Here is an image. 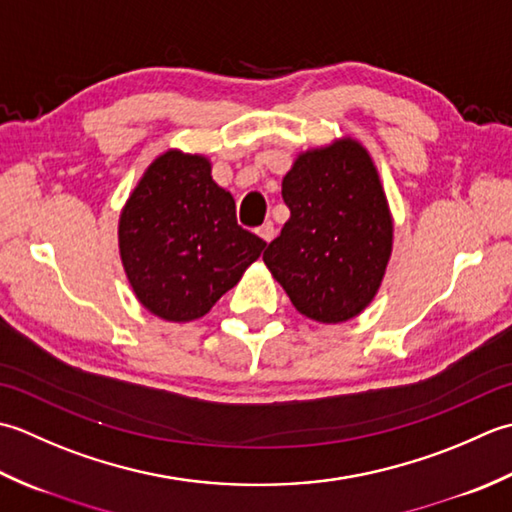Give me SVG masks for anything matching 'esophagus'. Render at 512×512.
<instances>
[{
	"label": "esophagus",
	"mask_w": 512,
	"mask_h": 512,
	"mask_svg": "<svg viewBox=\"0 0 512 512\" xmlns=\"http://www.w3.org/2000/svg\"><path fill=\"white\" fill-rule=\"evenodd\" d=\"M256 234L263 238L265 243H271V241H274V236H276V229H274V225H271V223H265V225H260L256 229Z\"/></svg>",
	"instance_id": "34e87169"
}]
</instances>
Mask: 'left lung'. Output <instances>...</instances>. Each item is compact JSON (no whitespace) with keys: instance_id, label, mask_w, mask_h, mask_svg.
<instances>
[{"instance_id":"obj_1","label":"left lung","mask_w":512,"mask_h":512,"mask_svg":"<svg viewBox=\"0 0 512 512\" xmlns=\"http://www.w3.org/2000/svg\"><path fill=\"white\" fill-rule=\"evenodd\" d=\"M289 221L263 254L302 316L356 318L378 294L393 249V218L369 152L356 139L298 154L283 179Z\"/></svg>"}]
</instances>
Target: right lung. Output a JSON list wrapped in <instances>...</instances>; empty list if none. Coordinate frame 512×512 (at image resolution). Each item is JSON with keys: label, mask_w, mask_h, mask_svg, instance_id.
I'll list each match as a JSON object with an SVG mask.
<instances>
[{"label": "right lung", "mask_w": 512, "mask_h": 512, "mask_svg": "<svg viewBox=\"0 0 512 512\" xmlns=\"http://www.w3.org/2000/svg\"><path fill=\"white\" fill-rule=\"evenodd\" d=\"M265 245L236 223L234 196L214 183L212 163L181 150L156 156L119 218L134 296L168 322L205 316Z\"/></svg>", "instance_id": "obj_1"}]
</instances>
